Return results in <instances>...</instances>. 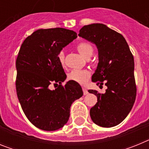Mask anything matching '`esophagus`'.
I'll use <instances>...</instances> for the list:
<instances>
[{
	"instance_id": "obj_1",
	"label": "esophagus",
	"mask_w": 149,
	"mask_h": 149,
	"mask_svg": "<svg viewBox=\"0 0 149 149\" xmlns=\"http://www.w3.org/2000/svg\"><path fill=\"white\" fill-rule=\"evenodd\" d=\"M83 92H84V94L85 95H87L88 93H88L87 89H86V88H85V87L83 88Z\"/></svg>"
}]
</instances>
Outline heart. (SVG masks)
<instances>
[{"mask_svg": "<svg viewBox=\"0 0 149 149\" xmlns=\"http://www.w3.org/2000/svg\"><path fill=\"white\" fill-rule=\"evenodd\" d=\"M77 49L84 58L89 60L93 54V46L88 42H81L77 45ZM64 53L60 51L57 54V60L61 65H64ZM68 80L77 84H85L90 77V72L88 70H72L68 74Z\"/></svg>", "mask_w": 149, "mask_h": 149, "instance_id": "obj_1", "label": "heart"}]
</instances>
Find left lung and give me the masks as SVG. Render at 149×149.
<instances>
[{
    "instance_id": "8db88e82",
    "label": "left lung",
    "mask_w": 149,
    "mask_h": 149,
    "mask_svg": "<svg viewBox=\"0 0 149 149\" xmlns=\"http://www.w3.org/2000/svg\"><path fill=\"white\" fill-rule=\"evenodd\" d=\"M78 36L98 48V66L92 81L107 87L104 94L88 91L98 98L90 109L91 119L101 127H114L127 117L136 99L134 56L123 36L103 24L84 26Z\"/></svg>"
}]
</instances>
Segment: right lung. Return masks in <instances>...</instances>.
Instances as JSON below:
<instances>
[{
	"mask_svg": "<svg viewBox=\"0 0 149 149\" xmlns=\"http://www.w3.org/2000/svg\"><path fill=\"white\" fill-rule=\"evenodd\" d=\"M77 37L65 28L39 29L22 43L15 67V86L18 101L31 123L43 131L61 128L70 116V107L83 95L81 85L66 79L57 54ZM51 83L59 86L49 89Z\"/></svg>",
	"mask_w": 149,
	"mask_h": 149,
	"instance_id": "obj_1",
	"label": "right lung"
}]
</instances>
